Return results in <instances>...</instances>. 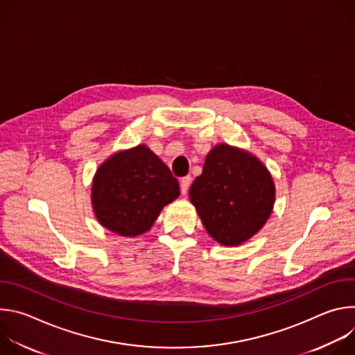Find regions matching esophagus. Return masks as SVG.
Returning a JSON list of instances; mask_svg holds the SVG:
<instances>
[{"label": "esophagus", "instance_id": "1", "mask_svg": "<svg viewBox=\"0 0 355 355\" xmlns=\"http://www.w3.org/2000/svg\"><path fill=\"white\" fill-rule=\"evenodd\" d=\"M189 185H191V177H184V178L181 180V182H180L181 193H182V195H187V193H188Z\"/></svg>", "mask_w": 355, "mask_h": 355}]
</instances>
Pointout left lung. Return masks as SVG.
I'll return each instance as SVG.
<instances>
[{
    "mask_svg": "<svg viewBox=\"0 0 355 355\" xmlns=\"http://www.w3.org/2000/svg\"><path fill=\"white\" fill-rule=\"evenodd\" d=\"M189 199L208 233L223 245L254 236L272 212L275 188L264 164L247 151L219 144L207 156Z\"/></svg>",
    "mask_w": 355,
    "mask_h": 355,
    "instance_id": "obj_1",
    "label": "left lung"
}]
</instances>
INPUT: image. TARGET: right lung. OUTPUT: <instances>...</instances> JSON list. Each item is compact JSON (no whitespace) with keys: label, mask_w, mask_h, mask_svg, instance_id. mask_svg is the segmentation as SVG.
Returning <instances> with one entry per match:
<instances>
[{"label":"right lung","mask_w":355,"mask_h":355,"mask_svg":"<svg viewBox=\"0 0 355 355\" xmlns=\"http://www.w3.org/2000/svg\"><path fill=\"white\" fill-rule=\"evenodd\" d=\"M178 195L177 178L144 144L110 157L98 168L91 193L99 223L129 237L147 232Z\"/></svg>","instance_id":"add662e5"}]
</instances>
